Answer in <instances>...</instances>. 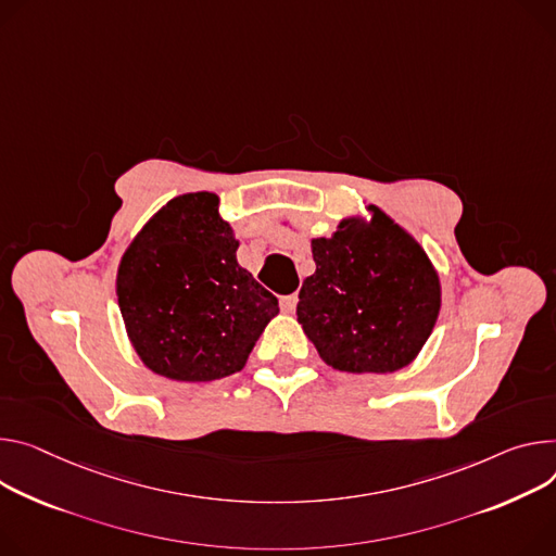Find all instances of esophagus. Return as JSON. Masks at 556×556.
<instances>
[{"instance_id": "obj_1", "label": "esophagus", "mask_w": 556, "mask_h": 556, "mask_svg": "<svg viewBox=\"0 0 556 556\" xmlns=\"http://www.w3.org/2000/svg\"><path fill=\"white\" fill-rule=\"evenodd\" d=\"M296 294H288V296H281V311L283 313H294V308H296Z\"/></svg>"}]
</instances>
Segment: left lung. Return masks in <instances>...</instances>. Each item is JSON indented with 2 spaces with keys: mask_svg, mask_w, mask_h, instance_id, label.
<instances>
[{
  "mask_svg": "<svg viewBox=\"0 0 556 556\" xmlns=\"http://www.w3.org/2000/svg\"><path fill=\"white\" fill-rule=\"evenodd\" d=\"M311 241L317 270L299 290L296 321L341 372H394L428 341L441 308L439 275L419 241L377 206Z\"/></svg>",
  "mask_w": 556,
  "mask_h": 556,
  "instance_id": "8db88e82",
  "label": "left lung"
}]
</instances>
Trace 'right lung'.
Here are the masks:
<instances>
[{
  "label": "right lung",
  "mask_w": 556,
  "mask_h": 556,
  "mask_svg": "<svg viewBox=\"0 0 556 556\" xmlns=\"http://www.w3.org/2000/svg\"><path fill=\"white\" fill-rule=\"evenodd\" d=\"M219 197L170 199L126 248L117 301L146 368L173 381H215L245 366L277 296L237 264Z\"/></svg>",
  "instance_id": "1"
}]
</instances>
